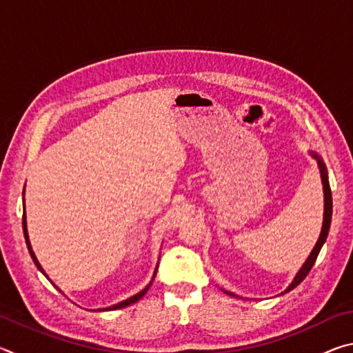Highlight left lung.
<instances>
[{"instance_id":"1","label":"left lung","mask_w":353,"mask_h":353,"mask_svg":"<svg viewBox=\"0 0 353 353\" xmlns=\"http://www.w3.org/2000/svg\"><path fill=\"white\" fill-rule=\"evenodd\" d=\"M312 154V157L318 160V165H319V171H321V179H322V188H324V221H322V230H321V235L318 238V241H316V246L313 248L312 254L308 255V259L305 260V263H303V266L299 270V272L296 274V277L292 282L290 283L288 288H286L282 294H285V292H290L291 290H294L296 286L302 282L303 279H305L308 276V272L312 271V268L314 265L316 259H318L319 255V250L321 248L324 246V243L327 240V235H328V229H330V223H332V207H333V202H332V190H330V183H328V176H327V168L324 162H322V159L319 157L318 154L316 152H310ZM225 294L229 296H235L234 292H229L223 290Z\"/></svg>"}]
</instances>
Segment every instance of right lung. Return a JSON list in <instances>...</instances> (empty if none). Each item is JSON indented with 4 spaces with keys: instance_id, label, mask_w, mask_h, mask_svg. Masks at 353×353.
I'll use <instances>...</instances> for the list:
<instances>
[{
    "instance_id": "right-lung-1",
    "label": "right lung",
    "mask_w": 353,
    "mask_h": 353,
    "mask_svg": "<svg viewBox=\"0 0 353 353\" xmlns=\"http://www.w3.org/2000/svg\"><path fill=\"white\" fill-rule=\"evenodd\" d=\"M23 194H25V191H23ZM23 201H25V198H23ZM23 232H25V240H26V246H28V249H29V254H31V256H32V261L35 263V266L39 268V271H40V272H43L45 276H46V272L43 271V268L40 266V263H39V260H37V256H35V254H34V250H32V248H31V243H29L28 227H26V213H23ZM157 268H159V263H157V266H155V270H154V276H152V279H151V282H149V283L146 285V288H145V290H141L140 292H137L135 296H132V297L126 299V301H123V302L117 303V305H112V307H107V308H103V310H98V312H112V310H119V308L129 307L130 303H135L137 301H140V299L146 294L148 290L151 288V285H152V282H154V277H155V274H157ZM46 277H48V276H46Z\"/></svg>"
}]
</instances>
